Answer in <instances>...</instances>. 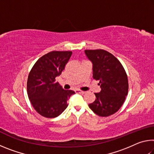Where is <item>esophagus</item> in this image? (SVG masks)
Returning <instances> with one entry per match:
<instances>
[{
  "label": "esophagus",
  "mask_w": 154,
  "mask_h": 154,
  "mask_svg": "<svg viewBox=\"0 0 154 154\" xmlns=\"http://www.w3.org/2000/svg\"><path fill=\"white\" fill-rule=\"evenodd\" d=\"M75 92L79 93V94H84L85 93V92H84V91H82V90H76L75 91Z\"/></svg>",
  "instance_id": "esophagus-1"
}]
</instances>
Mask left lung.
Returning a JSON list of instances; mask_svg holds the SVG:
<instances>
[{"mask_svg":"<svg viewBox=\"0 0 154 154\" xmlns=\"http://www.w3.org/2000/svg\"><path fill=\"white\" fill-rule=\"evenodd\" d=\"M92 62L93 78L99 81L101 91L94 93L96 100L89 104L93 112L100 117L116 113L123 105L128 92V82L123 66L113 54L104 49L85 50Z\"/></svg>","mask_w":154,"mask_h":154,"instance_id":"obj_1","label":"left lung"}]
</instances>
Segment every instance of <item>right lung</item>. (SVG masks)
Returning a JSON list of instances; mask_svg holds the SVG:
<instances>
[{
  "instance_id": "right-lung-1",
  "label": "right lung",
  "mask_w": 154,
  "mask_h": 154,
  "mask_svg": "<svg viewBox=\"0 0 154 154\" xmlns=\"http://www.w3.org/2000/svg\"><path fill=\"white\" fill-rule=\"evenodd\" d=\"M71 55V51L49 52L36 62L28 75V98L36 111L45 118L60 116L68 106L67 100L75 94L64 90L56 82Z\"/></svg>"
}]
</instances>
